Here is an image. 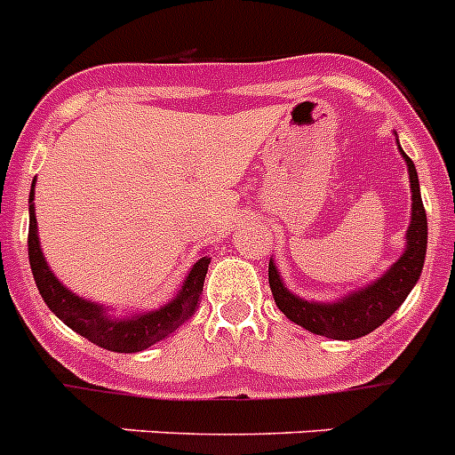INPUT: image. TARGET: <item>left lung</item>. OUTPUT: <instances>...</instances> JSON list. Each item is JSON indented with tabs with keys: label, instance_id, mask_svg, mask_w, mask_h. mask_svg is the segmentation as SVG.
<instances>
[{
	"label": "left lung",
	"instance_id": "obj_1",
	"mask_svg": "<svg viewBox=\"0 0 455 455\" xmlns=\"http://www.w3.org/2000/svg\"><path fill=\"white\" fill-rule=\"evenodd\" d=\"M410 172V188H412V219L408 228V248L401 259L385 273L380 280L364 287L363 291L351 293L348 299L337 303H307V300L293 296L283 284L277 268L268 262V284H271L273 299L277 309L293 323L303 325L305 331L315 335L332 337V339H357L369 335L378 325L385 323L389 316L399 309L410 289L415 287L424 268L426 257V236H428V223H426V209L421 203L419 180H417L415 164L401 150Z\"/></svg>",
	"mask_w": 455,
	"mask_h": 455
}]
</instances>
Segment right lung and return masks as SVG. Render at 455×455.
Instances as JSON below:
<instances>
[{"label": "right lung", "mask_w": 455, "mask_h": 455, "mask_svg": "<svg viewBox=\"0 0 455 455\" xmlns=\"http://www.w3.org/2000/svg\"><path fill=\"white\" fill-rule=\"evenodd\" d=\"M29 264L31 273H34L36 287H38L40 296L47 303V307L54 312L68 328L86 337L95 347H102L107 351L116 353H139L143 348L152 347L166 335L175 332L182 323H187L196 309L200 307V299H203V284L204 275H207L209 259L203 257L193 264L191 273L184 280L182 291L178 293V299L171 300L166 307L156 309V312H148V315L134 316V319H111L107 316L100 305L84 300L79 296L63 287L54 277V273L47 267L43 251L38 243V228H36V214H34V188L29 193Z\"/></svg>", "instance_id": "obj_1"}]
</instances>
